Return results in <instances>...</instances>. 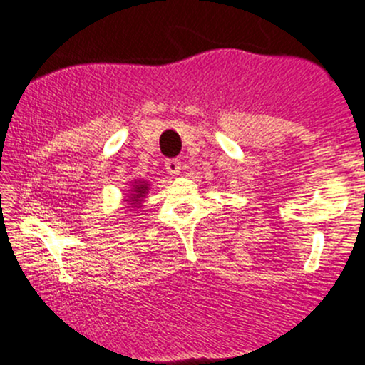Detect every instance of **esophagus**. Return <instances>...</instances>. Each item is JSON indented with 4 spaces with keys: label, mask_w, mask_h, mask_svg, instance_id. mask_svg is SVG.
<instances>
[{
    "label": "esophagus",
    "mask_w": 365,
    "mask_h": 365,
    "mask_svg": "<svg viewBox=\"0 0 365 365\" xmlns=\"http://www.w3.org/2000/svg\"><path fill=\"white\" fill-rule=\"evenodd\" d=\"M165 169L167 173L173 175L181 174V169H182L181 160H179V158H169V160H165Z\"/></svg>",
    "instance_id": "obj_1"
}]
</instances>
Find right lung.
<instances>
[{
  "label": "right lung",
  "instance_id": "obj_1",
  "mask_svg": "<svg viewBox=\"0 0 365 365\" xmlns=\"http://www.w3.org/2000/svg\"><path fill=\"white\" fill-rule=\"evenodd\" d=\"M148 192V184L145 181H135L133 182V190H131V195L130 198H128L126 201H131L130 205H133V207H138V205L141 203V200L145 198V195Z\"/></svg>",
  "mask_w": 365,
  "mask_h": 365
}]
</instances>
